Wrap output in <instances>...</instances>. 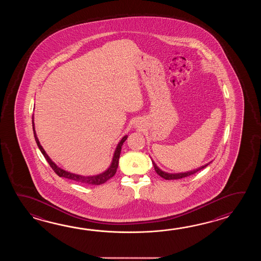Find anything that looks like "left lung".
Returning a JSON list of instances; mask_svg holds the SVG:
<instances>
[{
	"label": "left lung",
	"mask_w": 261,
	"mask_h": 261,
	"mask_svg": "<svg viewBox=\"0 0 261 261\" xmlns=\"http://www.w3.org/2000/svg\"><path fill=\"white\" fill-rule=\"evenodd\" d=\"M152 163H153V166H154L155 172H156L160 176H161L162 178H164V179H166V180H175V179H181V178L188 177L189 175L194 174L196 172H198L199 171H200L201 169L205 168L207 165H209V164H206L204 166L200 167V168H198V169H196L194 171H190V172H181V173H167V172L161 171V169L155 165L154 161H152Z\"/></svg>",
	"instance_id": "1"
}]
</instances>
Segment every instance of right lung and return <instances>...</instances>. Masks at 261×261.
Segmentation results:
<instances>
[{
  "instance_id": "obj_1",
  "label": "right lung",
  "mask_w": 261,
  "mask_h": 261,
  "mask_svg": "<svg viewBox=\"0 0 261 261\" xmlns=\"http://www.w3.org/2000/svg\"><path fill=\"white\" fill-rule=\"evenodd\" d=\"M33 128H34V138H35V141H36V144H37L38 147H39L40 151L44 155V159L48 162L50 167L53 169V171L60 177L68 178V179H71L72 181H75V182H78V183L85 184V185H93V186H98V185L106 183V181H108L110 178L113 177L116 174L117 167H118V160H119L120 152H121V146L123 145V143L127 140V137H128L127 135L124 136L122 140L119 142V144H117V148H116V151H115V154H114V156H113L111 166L108 168L107 171L100 173V174H98V175H94V176H82V175L74 174V173H72V172H66V171L61 169L60 167L57 166L55 163L50 160L49 156L46 155L44 148L40 144L39 140L37 138L36 133H35V129H34V120H33Z\"/></svg>"
}]
</instances>
